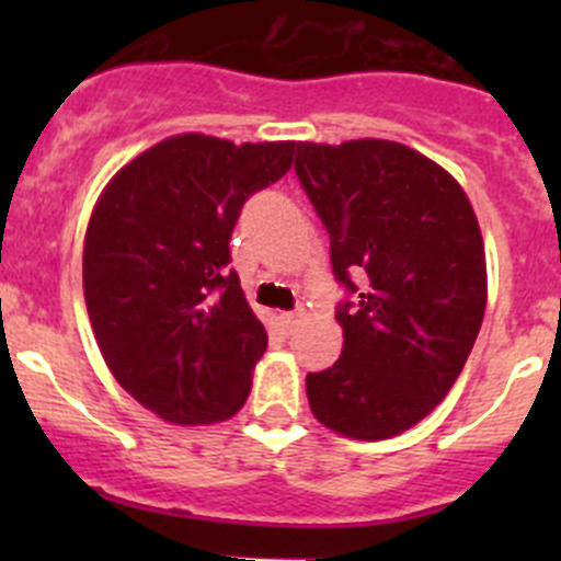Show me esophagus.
Segmentation results:
<instances>
[{
  "label": "esophagus",
  "mask_w": 561,
  "mask_h": 561,
  "mask_svg": "<svg viewBox=\"0 0 561 561\" xmlns=\"http://www.w3.org/2000/svg\"><path fill=\"white\" fill-rule=\"evenodd\" d=\"M301 317H304L301 309H296V312H282V314H279V325H282V331L290 333L293 328H296L298 322H301Z\"/></svg>",
  "instance_id": "1"
}]
</instances>
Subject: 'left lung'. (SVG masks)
Segmentation results:
<instances>
[{
  "label": "left lung",
  "mask_w": 561,
  "mask_h": 561,
  "mask_svg": "<svg viewBox=\"0 0 561 561\" xmlns=\"http://www.w3.org/2000/svg\"><path fill=\"white\" fill-rule=\"evenodd\" d=\"M296 175L347 290L342 355L307 375L309 407L344 437H396L448 396L478 339V217L454 175L393 140L298 144Z\"/></svg>",
  "instance_id": "1"
}]
</instances>
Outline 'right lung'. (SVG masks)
<instances>
[{
    "instance_id": "1",
    "label": "right lung",
    "mask_w": 561,
    "mask_h": 561,
    "mask_svg": "<svg viewBox=\"0 0 561 561\" xmlns=\"http://www.w3.org/2000/svg\"><path fill=\"white\" fill-rule=\"evenodd\" d=\"M296 144L175 135L111 179L89 219L83 296L107 369L162 421L236 415L268 347L230 268L249 195L290 171Z\"/></svg>"
}]
</instances>
